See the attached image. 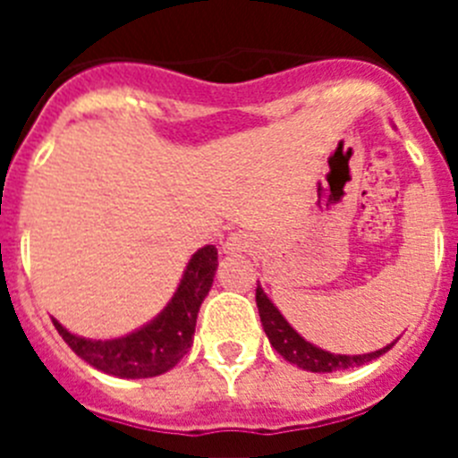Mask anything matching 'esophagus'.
<instances>
[{"instance_id": "obj_1", "label": "esophagus", "mask_w": 458, "mask_h": 458, "mask_svg": "<svg viewBox=\"0 0 458 458\" xmlns=\"http://www.w3.org/2000/svg\"><path fill=\"white\" fill-rule=\"evenodd\" d=\"M250 248H252V238H250L245 232L229 233V236H226V241L222 242V250H225V254H241V252H248Z\"/></svg>"}]
</instances>
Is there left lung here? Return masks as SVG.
Here are the masks:
<instances>
[{"label": "left lung", "mask_w": 458, "mask_h": 458, "mask_svg": "<svg viewBox=\"0 0 458 458\" xmlns=\"http://www.w3.org/2000/svg\"><path fill=\"white\" fill-rule=\"evenodd\" d=\"M257 307L259 317H261V326H264L266 335H268L273 349L277 351L286 362L301 367V369L314 371V374H330V371H342L351 369V367H362L371 360L380 358L383 353L394 346V342L383 346L378 351H371V353H360V355H339L330 353V351H323L318 346H314L311 342H307L305 337L298 335V330L291 327V323L282 317V311L275 307V302L270 301L266 291L261 289V284H257Z\"/></svg>", "instance_id": "1"}]
</instances>
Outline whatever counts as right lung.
Instances as JSON below:
<instances>
[{
	"label": "right lung",
	"mask_w": 458,
	"mask_h": 458,
	"mask_svg": "<svg viewBox=\"0 0 458 458\" xmlns=\"http://www.w3.org/2000/svg\"><path fill=\"white\" fill-rule=\"evenodd\" d=\"M216 270V245L197 250L165 310L123 337L89 339L66 330L56 318H52V323L75 355L93 369L116 378H153L179 365L192 346L197 314L213 286Z\"/></svg>",
	"instance_id": "1"
}]
</instances>
